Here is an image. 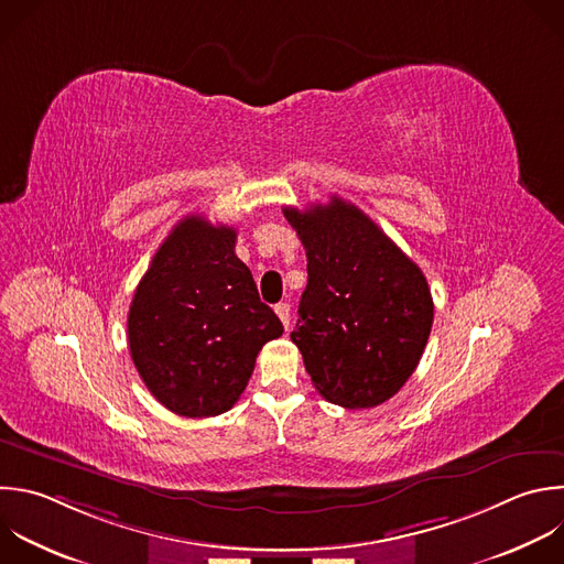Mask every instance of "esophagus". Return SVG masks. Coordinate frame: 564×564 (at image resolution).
<instances>
[{"label": "esophagus", "instance_id": "obj_1", "mask_svg": "<svg viewBox=\"0 0 564 564\" xmlns=\"http://www.w3.org/2000/svg\"><path fill=\"white\" fill-rule=\"evenodd\" d=\"M274 312H276V316L281 318L283 327L290 329V305H288V303H279V305L274 307Z\"/></svg>", "mask_w": 564, "mask_h": 564}]
</instances>
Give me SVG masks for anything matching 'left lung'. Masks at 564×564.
Instances as JSON below:
<instances>
[{
	"label": "left lung",
	"instance_id": "left-lung-1",
	"mask_svg": "<svg viewBox=\"0 0 564 564\" xmlns=\"http://www.w3.org/2000/svg\"><path fill=\"white\" fill-rule=\"evenodd\" d=\"M307 254L290 334L318 394L347 410L390 401L414 373L434 323L421 268L354 204L285 208Z\"/></svg>",
	"mask_w": 564,
	"mask_h": 564
}]
</instances>
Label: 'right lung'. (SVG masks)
<instances>
[{
    "mask_svg": "<svg viewBox=\"0 0 564 564\" xmlns=\"http://www.w3.org/2000/svg\"><path fill=\"white\" fill-rule=\"evenodd\" d=\"M237 230L202 215L181 219L139 281L128 312L130 356L170 412L208 419L243 394L268 340L283 334L235 254Z\"/></svg>",
    "mask_w": 564,
    "mask_h": 564,
    "instance_id": "add662e5",
    "label": "right lung"
}]
</instances>
